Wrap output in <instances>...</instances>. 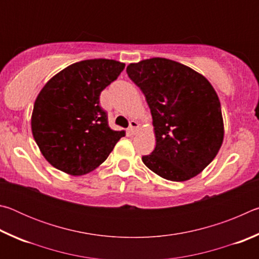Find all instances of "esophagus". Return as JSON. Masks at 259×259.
Returning <instances> with one entry per match:
<instances>
[{"label": "esophagus", "mask_w": 259, "mask_h": 259, "mask_svg": "<svg viewBox=\"0 0 259 259\" xmlns=\"http://www.w3.org/2000/svg\"><path fill=\"white\" fill-rule=\"evenodd\" d=\"M138 128H139V123H138V122L133 120V121L130 122V126H129V129H128V133H129L130 135H135L136 133H137Z\"/></svg>", "instance_id": "obj_1"}]
</instances>
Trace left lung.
<instances>
[{"instance_id":"1","label":"left lung","mask_w":259,"mask_h":259,"mask_svg":"<svg viewBox=\"0 0 259 259\" xmlns=\"http://www.w3.org/2000/svg\"><path fill=\"white\" fill-rule=\"evenodd\" d=\"M126 73L145 95L156 139L142 160L172 182H185L211 162L224 139L221 102L210 82L177 61L151 58L130 64Z\"/></svg>"}]
</instances>
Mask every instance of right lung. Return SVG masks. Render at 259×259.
<instances>
[{"label": "right lung", "instance_id": "1", "mask_svg": "<svg viewBox=\"0 0 259 259\" xmlns=\"http://www.w3.org/2000/svg\"><path fill=\"white\" fill-rule=\"evenodd\" d=\"M125 65L113 59H88L69 65L51 77L35 100L33 137L43 156L72 176L93 171L125 135L108 126L99 106L100 93Z\"/></svg>", "mask_w": 259, "mask_h": 259}]
</instances>
